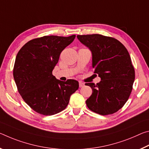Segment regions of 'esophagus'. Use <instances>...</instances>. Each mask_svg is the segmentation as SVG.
Returning <instances> with one entry per match:
<instances>
[{"mask_svg": "<svg viewBox=\"0 0 149 149\" xmlns=\"http://www.w3.org/2000/svg\"><path fill=\"white\" fill-rule=\"evenodd\" d=\"M84 86V82H82L81 81H79V86L81 88V87H83Z\"/></svg>", "mask_w": 149, "mask_h": 149, "instance_id": "34e87169", "label": "esophagus"}]
</instances>
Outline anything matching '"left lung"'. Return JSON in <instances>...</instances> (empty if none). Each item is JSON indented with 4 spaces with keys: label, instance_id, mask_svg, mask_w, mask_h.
<instances>
[{
    "label": "left lung",
    "instance_id": "left-lung-1",
    "mask_svg": "<svg viewBox=\"0 0 149 149\" xmlns=\"http://www.w3.org/2000/svg\"><path fill=\"white\" fill-rule=\"evenodd\" d=\"M82 44L90 49L92 67L101 81L86 83L92 94L86 101L91 111L106 116L116 113L126 103L133 89L135 69L130 55L120 41L100 35H78Z\"/></svg>",
    "mask_w": 149,
    "mask_h": 149
}]
</instances>
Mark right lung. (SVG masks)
I'll return each mask as SVG.
<instances>
[{
  "label": "right lung",
  "mask_w": 149,
  "mask_h": 149,
  "mask_svg": "<svg viewBox=\"0 0 149 149\" xmlns=\"http://www.w3.org/2000/svg\"><path fill=\"white\" fill-rule=\"evenodd\" d=\"M76 36H46L29 41L16 55L13 76L24 102L38 113L52 116L63 111L70 97L79 89V82L57 79L52 71L61 53Z\"/></svg>",
  "instance_id": "1"
}]
</instances>
